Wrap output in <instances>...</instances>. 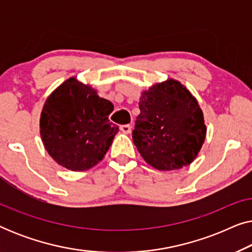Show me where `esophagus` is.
Wrapping results in <instances>:
<instances>
[{
  "label": "esophagus",
  "mask_w": 252,
  "mask_h": 252,
  "mask_svg": "<svg viewBox=\"0 0 252 252\" xmlns=\"http://www.w3.org/2000/svg\"><path fill=\"white\" fill-rule=\"evenodd\" d=\"M120 130L125 134H129L130 130H132V126L130 125H122L120 126Z\"/></svg>",
  "instance_id": "1"
}]
</instances>
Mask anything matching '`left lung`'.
<instances>
[{
    "instance_id": "8db88e82",
    "label": "left lung",
    "mask_w": 252,
    "mask_h": 252,
    "mask_svg": "<svg viewBox=\"0 0 252 252\" xmlns=\"http://www.w3.org/2000/svg\"><path fill=\"white\" fill-rule=\"evenodd\" d=\"M132 133L143 159L160 171L179 170L195 159L206 127L196 98L173 79L142 93Z\"/></svg>"
}]
</instances>
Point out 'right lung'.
I'll return each instance as SVG.
<instances>
[{
	"mask_svg": "<svg viewBox=\"0 0 252 252\" xmlns=\"http://www.w3.org/2000/svg\"><path fill=\"white\" fill-rule=\"evenodd\" d=\"M113 104L75 78L64 81L44 103L40 133L48 154L61 166L86 171L101 161L118 133L110 123Z\"/></svg>",
	"mask_w": 252,
	"mask_h": 252,
	"instance_id": "obj_1",
	"label": "right lung"
}]
</instances>
